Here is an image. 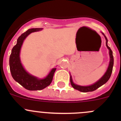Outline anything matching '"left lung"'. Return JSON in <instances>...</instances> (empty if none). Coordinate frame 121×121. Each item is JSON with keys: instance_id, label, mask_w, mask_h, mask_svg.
<instances>
[{"instance_id": "1", "label": "left lung", "mask_w": 121, "mask_h": 121, "mask_svg": "<svg viewBox=\"0 0 121 121\" xmlns=\"http://www.w3.org/2000/svg\"><path fill=\"white\" fill-rule=\"evenodd\" d=\"M102 34H103V35L104 36L105 38L106 46H107V48L109 49V51L110 61H109V66H108V69H107V72L105 73L104 76L102 77L101 78L99 81H97V82L92 84V85H90V86H80V85H76V84H74V82H73V80H72L71 76H70V82H71V84L72 86H73L74 89L78 90V91H81V92H91V91H95V90H97V88H98L99 87H100V86H102V85L105 84L106 82L109 80V78H110L112 72L113 65V54H112V51L111 50L110 47H109V46H108V44H107V43H108L107 38L105 36L104 34V33Z\"/></svg>"}]
</instances>
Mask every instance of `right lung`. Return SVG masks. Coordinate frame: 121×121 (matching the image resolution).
Segmentation results:
<instances>
[{
	"instance_id": "right-lung-1",
	"label": "right lung",
	"mask_w": 121,
	"mask_h": 121,
	"mask_svg": "<svg viewBox=\"0 0 121 121\" xmlns=\"http://www.w3.org/2000/svg\"><path fill=\"white\" fill-rule=\"evenodd\" d=\"M41 29V28L29 29L21 35L17 40V44L12 48L10 56V70L12 77L24 88L30 91L41 90L48 86L53 80L54 74L56 70V68H53L45 78L40 80L27 73L20 63V51L24 40L30 33Z\"/></svg>"
}]
</instances>
